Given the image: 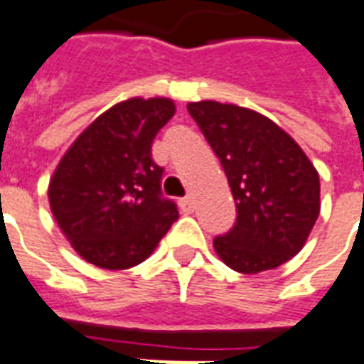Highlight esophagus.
Segmentation results:
<instances>
[{
  "instance_id": "obj_1",
  "label": "esophagus",
  "mask_w": 364,
  "mask_h": 364,
  "mask_svg": "<svg viewBox=\"0 0 364 364\" xmlns=\"http://www.w3.org/2000/svg\"><path fill=\"white\" fill-rule=\"evenodd\" d=\"M179 206H181L183 214H191V212H193V208H195V206H193V198H191V196H185V198H181V200H179Z\"/></svg>"
}]
</instances>
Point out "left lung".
<instances>
[{
	"label": "left lung",
	"instance_id": "obj_1",
	"mask_svg": "<svg viewBox=\"0 0 364 364\" xmlns=\"http://www.w3.org/2000/svg\"><path fill=\"white\" fill-rule=\"evenodd\" d=\"M228 175L237 220L214 249L241 274L278 268L306 243L320 214V179L311 160L284 129L262 114L212 100L191 102Z\"/></svg>",
	"mask_w": 364,
	"mask_h": 364
}]
</instances>
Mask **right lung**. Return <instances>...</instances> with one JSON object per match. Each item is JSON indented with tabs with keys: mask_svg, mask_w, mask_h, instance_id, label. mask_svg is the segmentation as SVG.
Returning a JSON list of instances; mask_svg holds the SVG:
<instances>
[{
	"mask_svg": "<svg viewBox=\"0 0 364 364\" xmlns=\"http://www.w3.org/2000/svg\"><path fill=\"white\" fill-rule=\"evenodd\" d=\"M175 114L173 100L115 104L77 136L50 179L55 222L86 262L125 270L141 264L179 218L161 195L152 160L156 134Z\"/></svg>",
	"mask_w": 364,
	"mask_h": 364,
	"instance_id": "1",
	"label": "right lung"
}]
</instances>
